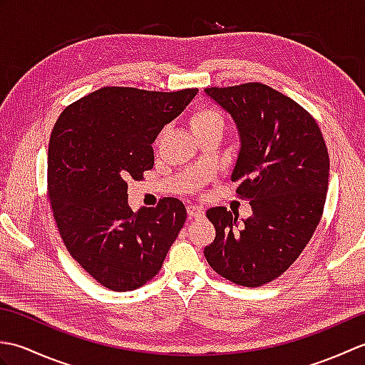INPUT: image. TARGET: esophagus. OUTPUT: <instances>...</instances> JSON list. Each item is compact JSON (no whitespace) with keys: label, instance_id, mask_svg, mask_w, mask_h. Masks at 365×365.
I'll use <instances>...</instances> for the list:
<instances>
[{"label":"esophagus","instance_id":"esophagus-1","mask_svg":"<svg viewBox=\"0 0 365 365\" xmlns=\"http://www.w3.org/2000/svg\"><path fill=\"white\" fill-rule=\"evenodd\" d=\"M187 212H188V216H190V218H195V220L204 218V215H205L204 208H202V207H197V205H195V204L188 205V207H187Z\"/></svg>","mask_w":365,"mask_h":365}]
</instances>
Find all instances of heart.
Wrapping results in <instances>:
<instances>
[{
  "label": "heart",
  "instance_id": "obj_1",
  "mask_svg": "<svg viewBox=\"0 0 365 365\" xmlns=\"http://www.w3.org/2000/svg\"><path fill=\"white\" fill-rule=\"evenodd\" d=\"M190 128L192 133H197V131H205L212 128H224V120L222 115L213 110V108H199L195 113L191 114L190 118Z\"/></svg>",
  "mask_w": 365,
  "mask_h": 365
}]
</instances>
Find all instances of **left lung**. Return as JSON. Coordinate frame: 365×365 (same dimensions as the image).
I'll return each mask as SVG.
<instances>
[{
  "instance_id": "8db88e82",
  "label": "left lung",
  "mask_w": 365,
  "mask_h": 365,
  "mask_svg": "<svg viewBox=\"0 0 365 365\" xmlns=\"http://www.w3.org/2000/svg\"><path fill=\"white\" fill-rule=\"evenodd\" d=\"M204 92L235 122L240 150L230 178L252 208L242 221L224 207L207 212L216 237L205 259L227 281L260 287L298 259L319 226L328 192L327 144L312 115L267 84Z\"/></svg>"
}]
</instances>
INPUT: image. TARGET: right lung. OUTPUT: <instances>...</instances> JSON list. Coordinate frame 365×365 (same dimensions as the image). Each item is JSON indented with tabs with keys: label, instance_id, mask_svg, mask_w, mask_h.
I'll return each instance as SVG.
<instances>
[{
	"label": "right lung",
	"instance_id": "obj_1",
	"mask_svg": "<svg viewBox=\"0 0 365 365\" xmlns=\"http://www.w3.org/2000/svg\"><path fill=\"white\" fill-rule=\"evenodd\" d=\"M197 94L102 88L67 106L48 144V197L61 238L98 284L114 292L158 273L187 220L175 197L128 205L130 178L153 168L152 143Z\"/></svg>",
	"mask_w": 365,
	"mask_h": 365
}]
</instances>
